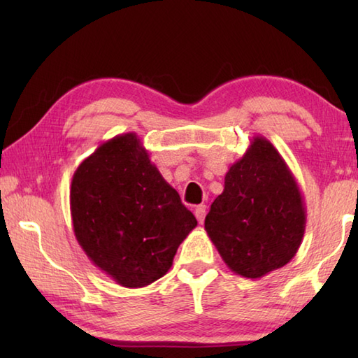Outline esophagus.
Wrapping results in <instances>:
<instances>
[{"mask_svg": "<svg viewBox=\"0 0 358 358\" xmlns=\"http://www.w3.org/2000/svg\"><path fill=\"white\" fill-rule=\"evenodd\" d=\"M194 214H195L196 220H199L200 223H203L204 215H206V206H204V204H200V206H196L195 210H194Z\"/></svg>", "mask_w": 358, "mask_h": 358, "instance_id": "34e87169", "label": "esophagus"}]
</instances>
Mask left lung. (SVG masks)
Instances as JSON below:
<instances>
[{
    "label": "left lung",
    "mask_w": 358,
    "mask_h": 358,
    "mask_svg": "<svg viewBox=\"0 0 358 358\" xmlns=\"http://www.w3.org/2000/svg\"><path fill=\"white\" fill-rule=\"evenodd\" d=\"M305 227V200L291 169L269 140L254 136L204 220L210 241L227 268L254 280L292 260Z\"/></svg>",
    "instance_id": "left-lung-1"
}]
</instances>
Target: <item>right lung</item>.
I'll use <instances>...</instances> for the list:
<instances>
[{"label": "right lung", "mask_w": 358, "mask_h": 358, "mask_svg": "<svg viewBox=\"0 0 358 358\" xmlns=\"http://www.w3.org/2000/svg\"><path fill=\"white\" fill-rule=\"evenodd\" d=\"M71 215L89 260L131 289L162 278L196 226L134 132L101 143L77 167Z\"/></svg>", "instance_id": "obj_1"}]
</instances>
